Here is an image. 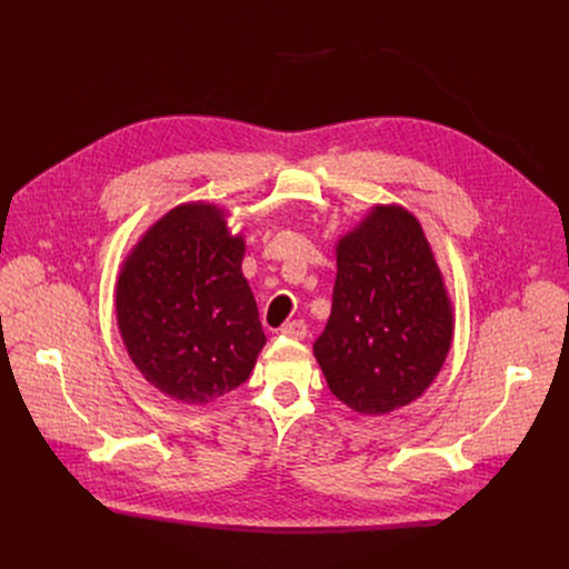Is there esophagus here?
<instances>
[{"label":"esophagus","instance_id":"1","mask_svg":"<svg viewBox=\"0 0 569 569\" xmlns=\"http://www.w3.org/2000/svg\"><path fill=\"white\" fill-rule=\"evenodd\" d=\"M281 335L290 339H305L307 337V322L305 320H292L281 327Z\"/></svg>","mask_w":569,"mask_h":569}]
</instances>
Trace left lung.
I'll return each instance as SVG.
<instances>
[{
  "mask_svg": "<svg viewBox=\"0 0 569 569\" xmlns=\"http://www.w3.org/2000/svg\"><path fill=\"white\" fill-rule=\"evenodd\" d=\"M452 305L425 230L376 204L337 244L332 313L313 355L332 395L362 415L422 397L452 346Z\"/></svg>",
  "mask_w": 569,
  "mask_h": 569,
  "instance_id": "obj_1",
  "label": "left lung"
}]
</instances>
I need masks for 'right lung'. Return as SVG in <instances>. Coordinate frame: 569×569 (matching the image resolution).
<instances>
[{"label": "right lung", "instance_id": "obj_1", "mask_svg": "<svg viewBox=\"0 0 569 569\" xmlns=\"http://www.w3.org/2000/svg\"><path fill=\"white\" fill-rule=\"evenodd\" d=\"M242 258V234L204 202L170 209L127 258L117 325L138 371L166 397L200 406L249 378L264 332Z\"/></svg>", "mask_w": 569, "mask_h": 569}]
</instances>
